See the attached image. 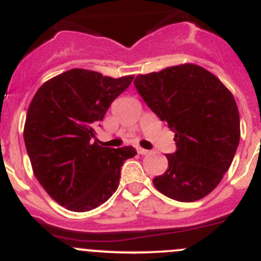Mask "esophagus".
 Listing matches in <instances>:
<instances>
[{
    "label": "esophagus",
    "instance_id": "obj_1",
    "mask_svg": "<svg viewBox=\"0 0 261 261\" xmlns=\"http://www.w3.org/2000/svg\"><path fill=\"white\" fill-rule=\"evenodd\" d=\"M137 152L140 153V155H148V153H150V151H148V150H145V148L138 147V148H137Z\"/></svg>",
    "mask_w": 261,
    "mask_h": 261
}]
</instances>
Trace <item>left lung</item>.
<instances>
[{"label":"left lung","instance_id":"1","mask_svg":"<svg viewBox=\"0 0 261 261\" xmlns=\"http://www.w3.org/2000/svg\"><path fill=\"white\" fill-rule=\"evenodd\" d=\"M135 86L148 108L175 133L177 151L152 179L159 192L180 202L209 195L229 169L240 142V114L229 89L195 64L141 74Z\"/></svg>","mask_w":261,"mask_h":261}]
</instances>
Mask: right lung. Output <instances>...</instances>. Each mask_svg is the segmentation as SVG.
Segmentation results:
<instances>
[{
    "instance_id": "add662e5",
    "label": "right lung",
    "mask_w": 261,
    "mask_h": 261,
    "mask_svg": "<svg viewBox=\"0 0 261 261\" xmlns=\"http://www.w3.org/2000/svg\"><path fill=\"white\" fill-rule=\"evenodd\" d=\"M135 75L103 76L71 69L39 87L27 113L24 142L33 173L46 192L71 212H89L109 200L132 146L101 147L95 126Z\"/></svg>"
}]
</instances>
